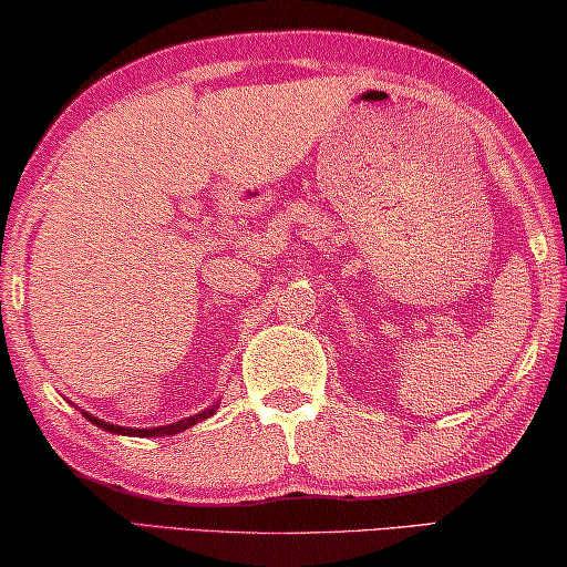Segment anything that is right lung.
<instances>
[{
    "instance_id": "1",
    "label": "right lung",
    "mask_w": 567,
    "mask_h": 567,
    "mask_svg": "<svg viewBox=\"0 0 567 567\" xmlns=\"http://www.w3.org/2000/svg\"><path fill=\"white\" fill-rule=\"evenodd\" d=\"M218 410V402L210 404V408H206L203 412H198V415L193 417H185V420H177L173 422V425H159V427H122V425H112V422H104L99 420L94 415H89V412H83V417H86L89 422H94L96 427L106 430V433H114V435H134V437H163V435H175V433H183V430H188L193 425H198L200 420H208L214 412Z\"/></svg>"
}]
</instances>
